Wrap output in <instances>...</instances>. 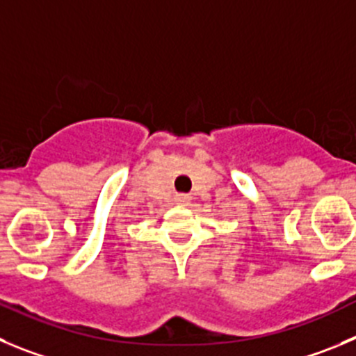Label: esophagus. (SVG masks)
Instances as JSON below:
<instances>
[{"label":"esophagus","instance_id":"1","mask_svg":"<svg viewBox=\"0 0 356 356\" xmlns=\"http://www.w3.org/2000/svg\"><path fill=\"white\" fill-rule=\"evenodd\" d=\"M189 200H191V197H189V195H177V197H175V202H177V204H182V205L188 204Z\"/></svg>","mask_w":356,"mask_h":356}]
</instances>
